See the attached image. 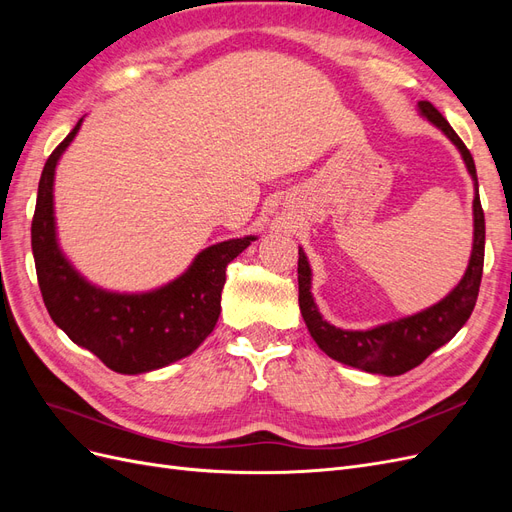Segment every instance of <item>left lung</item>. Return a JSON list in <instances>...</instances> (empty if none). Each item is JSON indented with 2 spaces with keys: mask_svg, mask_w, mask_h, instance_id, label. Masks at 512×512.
Instances as JSON below:
<instances>
[{
  "mask_svg": "<svg viewBox=\"0 0 512 512\" xmlns=\"http://www.w3.org/2000/svg\"><path fill=\"white\" fill-rule=\"evenodd\" d=\"M418 111L457 145L463 162H466L474 179V245L468 271L457 284V288L448 294L446 299L425 309L421 314L382 324V327L369 331L335 329L333 324L322 320L320 312L316 309L312 292H309V288H312V271H309L303 250H299V307L314 342L322 352H327L331 359L350 367H359L363 371H369V374L401 376L406 374V371L414 369L416 365H421L433 350H438L446 342H451L457 331L472 316V309L478 299L480 277H483L485 213L483 207H480L474 158L470 149L463 145L457 132L451 128V123L442 117L436 106L431 102H421L418 104Z\"/></svg>",
  "mask_w": 512,
  "mask_h": 512,
  "instance_id": "left-lung-1",
  "label": "left lung"
}]
</instances>
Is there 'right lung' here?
Listing matches in <instances>:
<instances>
[{"label":"right lung","instance_id":"obj_1","mask_svg":"<svg viewBox=\"0 0 512 512\" xmlns=\"http://www.w3.org/2000/svg\"><path fill=\"white\" fill-rule=\"evenodd\" d=\"M81 121L44 164L32 220V250L49 316L76 346L94 352L117 374H143L192 354L220 318L226 267L254 237L230 239L200 252L168 286L145 294H115L85 282L59 252L53 218V177Z\"/></svg>","mask_w":512,"mask_h":512}]
</instances>
